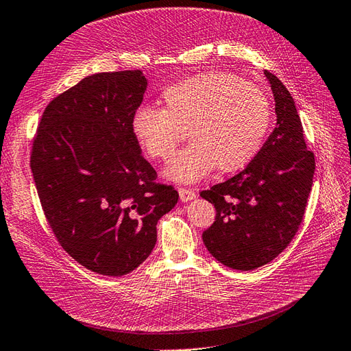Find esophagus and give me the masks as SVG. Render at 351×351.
Returning a JSON list of instances; mask_svg holds the SVG:
<instances>
[{"mask_svg": "<svg viewBox=\"0 0 351 351\" xmlns=\"http://www.w3.org/2000/svg\"><path fill=\"white\" fill-rule=\"evenodd\" d=\"M178 195H180V200H182V202H190V200H193L196 197V193L193 192V190L184 189V187L178 189Z\"/></svg>", "mask_w": 351, "mask_h": 351, "instance_id": "34e87169", "label": "esophagus"}]
</instances>
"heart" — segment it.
<instances>
[{"label": "heart", "instance_id": "heart-1", "mask_svg": "<svg viewBox=\"0 0 351 351\" xmlns=\"http://www.w3.org/2000/svg\"><path fill=\"white\" fill-rule=\"evenodd\" d=\"M164 108H141L132 132L147 156L165 161L177 145L190 142L165 168V177L193 183L218 168L232 173L256 156L271 123L265 92L228 73L208 71L168 86Z\"/></svg>", "mask_w": 351, "mask_h": 351}]
</instances>
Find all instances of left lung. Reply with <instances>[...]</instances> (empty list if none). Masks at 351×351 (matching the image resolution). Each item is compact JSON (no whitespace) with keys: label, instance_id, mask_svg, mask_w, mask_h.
I'll return each mask as SVG.
<instances>
[{"label":"left lung","instance_id":"8db88e82","mask_svg":"<svg viewBox=\"0 0 351 351\" xmlns=\"http://www.w3.org/2000/svg\"><path fill=\"white\" fill-rule=\"evenodd\" d=\"M275 99L277 127L247 167L200 192L217 209L202 239L222 265L252 271L289 246L304 215L315 156L307 151L300 117L282 82L265 70Z\"/></svg>","mask_w":351,"mask_h":351}]
</instances>
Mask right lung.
Returning <instances> with one entry per match:
<instances>
[{
	"instance_id": "right-lung-1",
	"label": "right lung",
	"mask_w": 351,
	"mask_h": 351,
	"mask_svg": "<svg viewBox=\"0 0 351 351\" xmlns=\"http://www.w3.org/2000/svg\"><path fill=\"white\" fill-rule=\"evenodd\" d=\"M146 88L141 70L84 77L48 104L32 146L38 196L61 247L108 277L149 256L159 218L178 200L155 183L132 132Z\"/></svg>"
}]
</instances>
